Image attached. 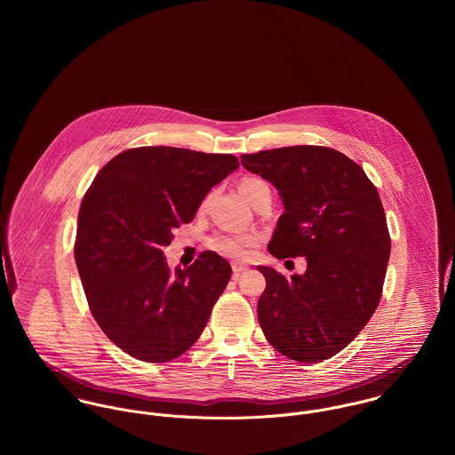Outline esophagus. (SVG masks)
I'll return each instance as SVG.
<instances>
[{
	"instance_id": "obj_1",
	"label": "esophagus",
	"mask_w": 455,
	"mask_h": 455,
	"mask_svg": "<svg viewBox=\"0 0 455 455\" xmlns=\"http://www.w3.org/2000/svg\"><path fill=\"white\" fill-rule=\"evenodd\" d=\"M243 271H247V266H245V264L233 262V275H235V276H240Z\"/></svg>"
}]
</instances>
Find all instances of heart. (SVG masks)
<instances>
[{
	"label": "heart",
	"instance_id": "b5f03b06",
	"mask_svg": "<svg viewBox=\"0 0 455 455\" xmlns=\"http://www.w3.org/2000/svg\"><path fill=\"white\" fill-rule=\"evenodd\" d=\"M266 188L267 184L260 179H243L240 182V193L251 204ZM258 245L259 236L256 233H219L208 240L212 251L229 259H247Z\"/></svg>",
	"mask_w": 455,
	"mask_h": 455
}]
</instances>
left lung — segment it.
Instances as JSON below:
<instances>
[{
  "label": "left lung",
  "mask_w": 455,
  "mask_h": 455,
  "mask_svg": "<svg viewBox=\"0 0 455 455\" xmlns=\"http://www.w3.org/2000/svg\"><path fill=\"white\" fill-rule=\"evenodd\" d=\"M242 164L283 201L269 254L307 258V271L291 278L258 266L266 278L260 329L285 357L323 363L361 332L382 298L390 236L379 191L357 163L329 147L243 154Z\"/></svg>",
  "instance_id": "left-lung-1"
}]
</instances>
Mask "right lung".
Listing matches in <instances>:
<instances>
[{
    "label": "right lung",
    "instance_id": "obj_1",
    "mask_svg": "<svg viewBox=\"0 0 455 455\" xmlns=\"http://www.w3.org/2000/svg\"><path fill=\"white\" fill-rule=\"evenodd\" d=\"M238 166L231 154L138 147L108 161L84 196L78 275L94 321L131 357L166 363L201 336L231 266L206 251L189 267L172 271L163 247Z\"/></svg>",
    "mask_w": 455,
    "mask_h": 455
}]
</instances>
